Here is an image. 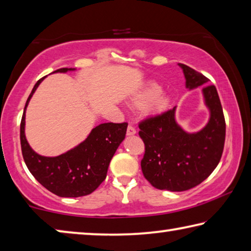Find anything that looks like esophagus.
I'll return each instance as SVG.
<instances>
[{
	"instance_id": "34e87169",
	"label": "esophagus",
	"mask_w": 251,
	"mask_h": 251,
	"mask_svg": "<svg viewBox=\"0 0 251 251\" xmlns=\"http://www.w3.org/2000/svg\"><path fill=\"white\" fill-rule=\"evenodd\" d=\"M127 135H135L136 134V129H135V127L132 126V125H128V127H127Z\"/></svg>"
}]
</instances>
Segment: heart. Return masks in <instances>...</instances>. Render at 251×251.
<instances>
[{
	"label": "heart",
	"mask_w": 251,
	"mask_h": 251,
	"mask_svg": "<svg viewBox=\"0 0 251 251\" xmlns=\"http://www.w3.org/2000/svg\"><path fill=\"white\" fill-rule=\"evenodd\" d=\"M160 91L161 89L157 85L150 83L145 88H143L134 95L130 99V104L138 107L144 105L146 101L150 100L149 105H147V109H149L150 113H160V111L164 110L169 104L168 97L161 94Z\"/></svg>",
	"instance_id": "b5f03b06"
}]
</instances>
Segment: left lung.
<instances>
[{
    "instance_id": "8db88e82",
    "label": "left lung",
    "mask_w": 251,
    "mask_h": 251,
    "mask_svg": "<svg viewBox=\"0 0 251 251\" xmlns=\"http://www.w3.org/2000/svg\"><path fill=\"white\" fill-rule=\"evenodd\" d=\"M189 89L203 86L210 121L200 132L189 134L176 122V107L140 122L145 153L143 174L154 188L181 192L203 182L220 162L226 140V121L218 91L209 79L180 63Z\"/></svg>"
}]
</instances>
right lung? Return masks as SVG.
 <instances>
[{"label":"right lung","mask_w":251,"mask_h":251,"mask_svg":"<svg viewBox=\"0 0 251 251\" xmlns=\"http://www.w3.org/2000/svg\"><path fill=\"white\" fill-rule=\"evenodd\" d=\"M74 69L61 68L55 73ZM35 83L25 102L20 125V141L25 162L40 184L58 197L78 198L94 192L107 176L111 157L125 138L127 123H105L95 127L85 141L55 157L41 156L31 149L25 134V108L38 88Z\"/></svg>","instance_id":"add662e5"}]
</instances>
